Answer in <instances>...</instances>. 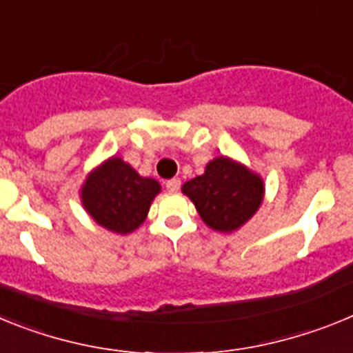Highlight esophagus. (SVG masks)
I'll list each match as a JSON object with an SVG mask.
<instances>
[{
    "label": "esophagus",
    "instance_id": "esophagus-1",
    "mask_svg": "<svg viewBox=\"0 0 353 353\" xmlns=\"http://www.w3.org/2000/svg\"><path fill=\"white\" fill-rule=\"evenodd\" d=\"M166 189L170 192H176L180 189V179H171L166 182Z\"/></svg>",
    "mask_w": 353,
    "mask_h": 353
}]
</instances>
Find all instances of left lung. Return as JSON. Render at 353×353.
I'll use <instances>...</instances> for the list:
<instances>
[{"label": "left lung", "mask_w": 353, "mask_h": 353, "mask_svg": "<svg viewBox=\"0 0 353 353\" xmlns=\"http://www.w3.org/2000/svg\"><path fill=\"white\" fill-rule=\"evenodd\" d=\"M199 217L219 233H233L256 214L265 196V182L245 164L226 155L212 159L205 173L182 185Z\"/></svg>", "instance_id": "left-lung-1"}]
</instances>
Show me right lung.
<instances>
[{"label":"right lung","instance_id":"add662e5","mask_svg":"<svg viewBox=\"0 0 353 353\" xmlns=\"http://www.w3.org/2000/svg\"><path fill=\"white\" fill-rule=\"evenodd\" d=\"M159 192L157 180L141 176L117 155L93 168L79 189L81 203L90 217L118 235H129L145 223Z\"/></svg>","mask_w":353,"mask_h":353}]
</instances>
